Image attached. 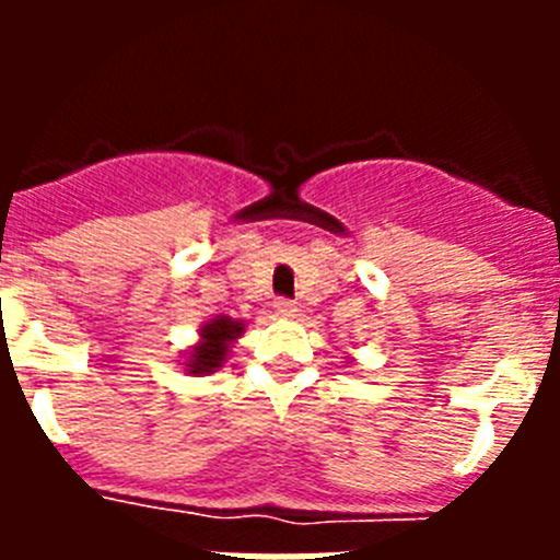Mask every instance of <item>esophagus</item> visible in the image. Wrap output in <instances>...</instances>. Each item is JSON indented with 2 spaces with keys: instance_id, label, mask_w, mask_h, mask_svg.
Masks as SVG:
<instances>
[{
  "instance_id": "esophagus-1",
  "label": "esophagus",
  "mask_w": 560,
  "mask_h": 560,
  "mask_svg": "<svg viewBox=\"0 0 560 560\" xmlns=\"http://www.w3.org/2000/svg\"><path fill=\"white\" fill-rule=\"evenodd\" d=\"M275 311H277V316H283V319H294L296 303H291V300H277Z\"/></svg>"
}]
</instances>
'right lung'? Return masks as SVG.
I'll list each match as a JSON object with an SVG mask.
<instances>
[{"instance_id": "1", "label": "right lung", "mask_w": 560, "mask_h": 560, "mask_svg": "<svg viewBox=\"0 0 560 560\" xmlns=\"http://www.w3.org/2000/svg\"><path fill=\"white\" fill-rule=\"evenodd\" d=\"M246 323L244 319H232V316H215L210 323L199 328V341L185 353V370L187 375H210L219 373L224 368L230 348L244 336Z\"/></svg>"}]
</instances>
